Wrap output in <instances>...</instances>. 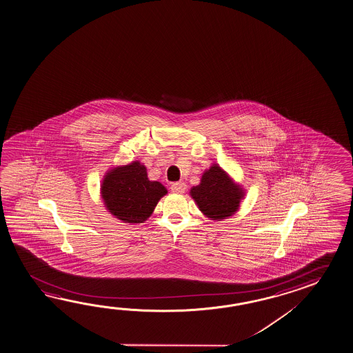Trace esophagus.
Instances as JSON below:
<instances>
[{"label": "esophagus", "mask_w": 353, "mask_h": 353, "mask_svg": "<svg viewBox=\"0 0 353 353\" xmlns=\"http://www.w3.org/2000/svg\"><path fill=\"white\" fill-rule=\"evenodd\" d=\"M171 191L174 193H183L186 191V183L185 182H174L171 185Z\"/></svg>", "instance_id": "esophagus-1"}]
</instances>
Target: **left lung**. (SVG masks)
<instances>
[{"label": "left lung", "instance_id": "obj_1", "mask_svg": "<svg viewBox=\"0 0 353 353\" xmlns=\"http://www.w3.org/2000/svg\"><path fill=\"white\" fill-rule=\"evenodd\" d=\"M245 190L217 163L202 173L201 182L190 190L201 212L207 219L222 221L239 211Z\"/></svg>", "mask_w": 353, "mask_h": 353}]
</instances>
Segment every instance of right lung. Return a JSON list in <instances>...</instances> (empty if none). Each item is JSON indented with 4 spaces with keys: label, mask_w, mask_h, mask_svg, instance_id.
<instances>
[{
    "label": "right lung",
    "mask_w": 353,
    "mask_h": 353,
    "mask_svg": "<svg viewBox=\"0 0 353 353\" xmlns=\"http://www.w3.org/2000/svg\"><path fill=\"white\" fill-rule=\"evenodd\" d=\"M167 193L159 181H150L140 161L112 167L103 176L101 199L107 211L123 223H143Z\"/></svg>",
    "instance_id": "1"
}]
</instances>
